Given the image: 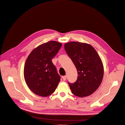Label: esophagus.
<instances>
[{
    "label": "esophagus",
    "instance_id": "1",
    "mask_svg": "<svg viewBox=\"0 0 125 125\" xmlns=\"http://www.w3.org/2000/svg\"><path fill=\"white\" fill-rule=\"evenodd\" d=\"M62 78L63 81L66 80V79H67V75H64V76H62Z\"/></svg>",
    "mask_w": 125,
    "mask_h": 125
}]
</instances>
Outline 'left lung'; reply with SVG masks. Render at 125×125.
I'll return each instance as SVG.
<instances>
[{"label":"left lung","instance_id":"1","mask_svg":"<svg viewBox=\"0 0 125 125\" xmlns=\"http://www.w3.org/2000/svg\"><path fill=\"white\" fill-rule=\"evenodd\" d=\"M64 47L78 71L77 81L68 82L72 93L80 97L91 95L103 80L104 67L100 57L89 44L70 42Z\"/></svg>","mask_w":125,"mask_h":125}]
</instances>
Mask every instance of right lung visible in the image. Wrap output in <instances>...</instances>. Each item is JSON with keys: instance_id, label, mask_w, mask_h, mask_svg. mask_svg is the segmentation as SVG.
Instances as JSON below:
<instances>
[{"instance_id": "obj_1", "label": "right lung", "mask_w": 125, "mask_h": 125, "mask_svg": "<svg viewBox=\"0 0 125 125\" xmlns=\"http://www.w3.org/2000/svg\"><path fill=\"white\" fill-rule=\"evenodd\" d=\"M62 44L50 41L31 52L24 64V77L26 84L37 95L46 97L54 92L60 77L52 62Z\"/></svg>"}]
</instances>
